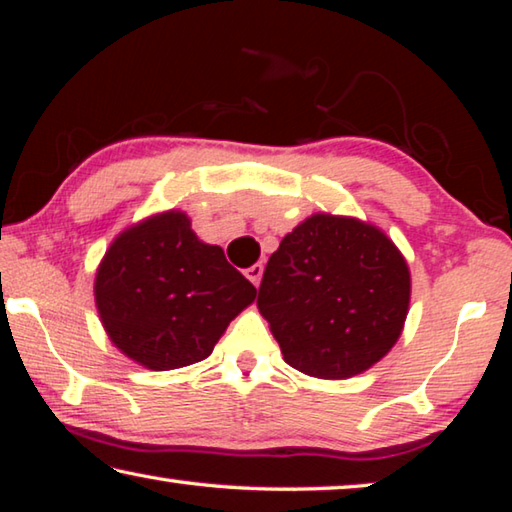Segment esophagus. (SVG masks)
<instances>
[{
  "mask_svg": "<svg viewBox=\"0 0 512 512\" xmlns=\"http://www.w3.org/2000/svg\"><path fill=\"white\" fill-rule=\"evenodd\" d=\"M244 273H246V277H248V280H250V282H253V284H255V287H257V284H259V280H262L264 266H262V264H253V266H248Z\"/></svg>",
  "mask_w": 512,
  "mask_h": 512,
  "instance_id": "esophagus-1",
  "label": "esophagus"
}]
</instances>
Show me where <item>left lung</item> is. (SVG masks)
I'll use <instances>...</instances> for the list:
<instances>
[{"label":"left lung","mask_w":512,"mask_h":512,"mask_svg":"<svg viewBox=\"0 0 512 512\" xmlns=\"http://www.w3.org/2000/svg\"><path fill=\"white\" fill-rule=\"evenodd\" d=\"M409 296V266L384 232L316 214L268 259L257 307L291 368L345 379L400 339Z\"/></svg>","instance_id":"left-lung-1"}]
</instances>
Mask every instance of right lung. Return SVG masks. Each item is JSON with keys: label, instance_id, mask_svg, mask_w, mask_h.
<instances>
[{"label": "right lung", "instance_id": "1", "mask_svg": "<svg viewBox=\"0 0 512 512\" xmlns=\"http://www.w3.org/2000/svg\"><path fill=\"white\" fill-rule=\"evenodd\" d=\"M255 293L219 246L196 239L183 212L153 216L121 232L94 282L110 341L151 370L210 357Z\"/></svg>", "mask_w": 512, "mask_h": 512}]
</instances>
